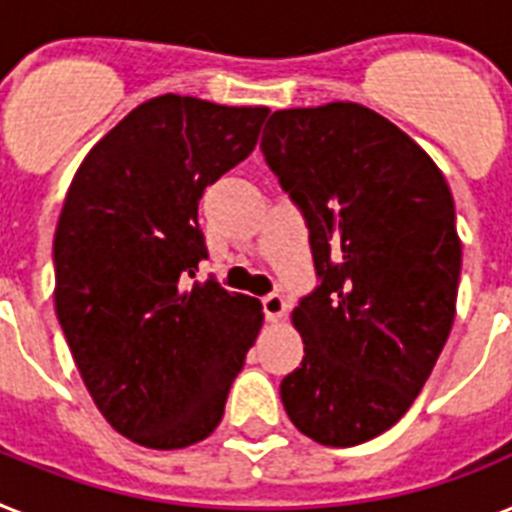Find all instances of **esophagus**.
<instances>
[{"label":"esophagus","instance_id":"esophagus-1","mask_svg":"<svg viewBox=\"0 0 512 512\" xmlns=\"http://www.w3.org/2000/svg\"><path fill=\"white\" fill-rule=\"evenodd\" d=\"M261 308H264L266 322H280L282 316L287 314V301L280 293H269L261 298Z\"/></svg>","mask_w":512,"mask_h":512}]
</instances>
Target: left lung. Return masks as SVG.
Wrapping results in <instances>:
<instances>
[{"instance_id": "obj_1", "label": "left lung", "mask_w": 512, "mask_h": 512, "mask_svg": "<svg viewBox=\"0 0 512 512\" xmlns=\"http://www.w3.org/2000/svg\"><path fill=\"white\" fill-rule=\"evenodd\" d=\"M266 167L308 227L316 287L298 301L303 361L280 384L306 437L353 447L411 408L455 319L460 240L437 164L377 112L282 109Z\"/></svg>"}]
</instances>
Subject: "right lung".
Returning <instances> with one entry per match:
<instances>
[{
	"label": "right lung",
	"mask_w": 512,
	"mask_h": 512,
	"mask_svg": "<svg viewBox=\"0 0 512 512\" xmlns=\"http://www.w3.org/2000/svg\"><path fill=\"white\" fill-rule=\"evenodd\" d=\"M266 107L164 94L135 107L80 164L54 232V303L101 416L177 450L209 437L261 329V303L211 274L204 190L253 151Z\"/></svg>",
	"instance_id": "add662e5"
}]
</instances>
